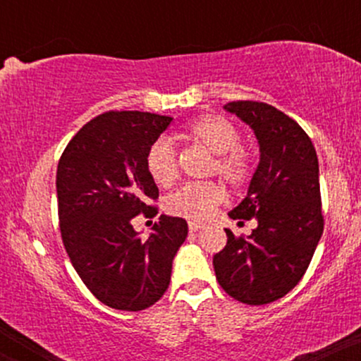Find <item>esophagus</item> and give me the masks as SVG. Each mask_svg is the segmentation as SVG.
<instances>
[{"label":"esophagus","instance_id":"1","mask_svg":"<svg viewBox=\"0 0 361 361\" xmlns=\"http://www.w3.org/2000/svg\"><path fill=\"white\" fill-rule=\"evenodd\" d=\"M202 224H198V222H188V229H190V233H198V231L202 229Z\"/></svg>","mask_w":361,"mask_h":361}]
</instances>
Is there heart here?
I'll use <instances>...</instances> for the list:
<instances>
[{
  "label": "heart",
  "mask_w": 361,
  "mask_h": 361,
  "mask_svg": "<svg viewBox=\"0 0 361 361\" xmlns=\"http://www.w3.org/2000/svg\"><path fill=\"white\" fill-rule=\"evenodd\" d=\"M183 137L205 147L214 157L209 164V175L224 178L234 188H241L251 180L252 161L251 152L243 146L241 132L233 122L221 115H200L190 120L183 127ZM146 169L161 188H168L178 180V161L173 144L168 139H156L147 149ZM226 200V190L217 181H198L188 183L166 198V212L188 221H205Z\"/></svg>",
  "instance_id": "b5f03b06"
}]
</instances>
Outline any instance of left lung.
<instances>
[{"mask_svg": "<svg viewBox=\"0 0 361 361\" xmlns=\"http://www.w3.org/2000/svg\"><path fill=\"white\" fill-rule=\"evenodd\" d=\"M224 109L246 122L259 144L250 190L229 217H255L258 227L247 238L226 229V247L214 256L215 276L233 299L270 304L299 283L324 231L317 154L304 128L268 103L241 100Z\"/></svg>", "mask_w": 361, "mask_h": 361, "instance_id": "1", "label": "left lung"}]
</instances>
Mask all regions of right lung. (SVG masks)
<instances>
[{
    "instance_id": "right-lung-1",
    "label": "right lung",
    "mask_w": 361,
    "mask_h": 361,
    "mask_svg": "<svg viewBox=\"0 0 361 361\" xmlns=\"http://www.w3.org/2000/svg\"><path fill=\"white\" fill-rule=\"evenodd\" d=\"M149 111H106L69 140L57 164V212L66 252L82 283L118 310L147 309L171 280L173 258L188 234L181 217L161 215L147 239L132 219L154 217L159 190L147 149L171 123Z\"/></svg>"
}]
</instances>
